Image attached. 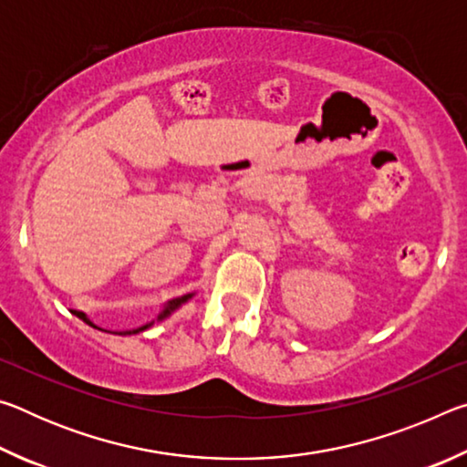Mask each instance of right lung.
I'll list each match as a JSON object with an SVG mask.
<instances>
[{
  "mask_svg": "<svg viewBox=\"0 0 467 467\" xmlns=\"http://www.w3.org/2000/svg\"><path fill=\"white\" fill-rule=\"evenodd\" d=\"M189 298H192V295H185V296H181V298H175V300H171V303L167 305V306H164V309L161 311V315H158V321H162L164 317H169V315L172 313V311H175L177 309V306H181V305H183V303H187V300ZM76 315H78V317H80L82 321H86V323H88V326H92V327H97V326H94V323L88 319V317H86V315L84 313H80V311H74ZM150 326H152V323H148V326H144V327H138V329H131V331H121V336H130V334H140V331H144V329H148Z\"/></svg>",
  "mask_w": 467,
  "mask_h": 467,
  "instance_id": "1",
  "label": "right lung"
}]
</instances>
